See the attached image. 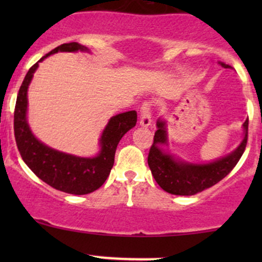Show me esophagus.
Wrapping results in <instances>:
<instances>
[{
    "label": "esophagus",
    "instance_id": "obj_1",
    "mask_svg": "<svg viewBox=\"0 0 262 262\" xmlns=\"http://www.w3.org/2000/svg\"><path fill=\"white\" fill-rule=\"evenodd\" d=\"M151 123H152V121H151V117H150L149 107L145 104V106L141 108V116H140L139 124H140V127L148 128L151 125Z\"/></svg>",
    "mask_w": 262,
    "mask_h": 262
}]
</instances>
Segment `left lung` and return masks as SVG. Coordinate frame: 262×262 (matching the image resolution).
Instances as JSON below:
<instances>
[{"instance_id":"left-lung-1","label":"left lung","mask_w":262,"mask_h":262,"mask_svg":"<svg viewBox=\"0 0 262 262\" xmlns=\"http://www.w3.org/2000/svg\"><path fill=\"white\" fill-rule=\"evenodd\" d=\"M219 65L230 69L229 65L222 61H219ZM248 125L249 119H246L243 124V139L229 154L208 162H192L183 160L171 151L167 121L162 117L159 118L154 144L148 156V164L155 181L164 191L176 196H192L214 186L235 167L242 158L248 141Z\"/></svg>"}]
</instances>
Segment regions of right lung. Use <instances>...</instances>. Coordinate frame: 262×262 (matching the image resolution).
Here are the masks:
<instances>
[{
	"instance_id": "obj_1",
	"label": "right lung",
	"mask_w": 262,
	"mask_h": 262,
	"mask_svg": "<svg viewBox=\"0 0 262 262\" xmlns=\"http://www.w3.org/2000/svg\"><path fill=\"white\" fill-rule=\"evenodd\" d=\"M91 53L79 43L61 44L29 69L17 96L14 110V137L27 166L41 181L70 194H87L103 185L114 164V154L123 135L137 124V112L111 117L98 140L100 150L95 156H77L47 145L33 134L28 123V89L39 62L56 53Z\"/></svg>"
}]
</instances>
